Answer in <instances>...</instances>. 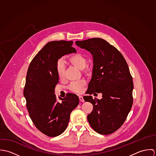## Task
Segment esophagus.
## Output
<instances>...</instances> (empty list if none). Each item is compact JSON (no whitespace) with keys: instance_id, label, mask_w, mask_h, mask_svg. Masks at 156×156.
Masks as SVG:
<instances>
[{"instance_id":"obj_1","label":"esophagus","mask_w":156,"mask_h":156,"mask_svg":"<svg viewBox=\"0 0 156 156\" xmlns=\"http://www.w3.org/2000/svg\"><path fill=\"white\" fill-rule=\"evenodd\" d=\"M79 101H81V102H84L85 101L83 98L82 96H79Z\"/></svg>"}]
</instances>
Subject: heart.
Wrapping results in <instances>:
<instances>
[{
    "label": "heart",
    "mask_w": 156,
    "mask_h": 156,
    "mask_svg": "<svg viewBox=\"0 0 156 156\" xmlns=\"http://www.w3.org/2000/svg\"><path fill=\"white\" fill-rule=\"evenodd\" d=\"M69 62L80 69H84V72L87 74H90L92 72L93 67L91 65L87 64L88 60L87 58L80 53H77L71 55L68 58ZM56 71L58 77L60 80H64L66 77V66L63 59H59L56 64ZM86 85L85 80H79L71 82L68 88L74 93L80 94L82 92L83 87Z\"/></svg>",
    "instance_id": "1"
}]
</instances>
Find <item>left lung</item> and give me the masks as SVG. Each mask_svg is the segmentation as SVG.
<instances>
[{
  "mask_svg": "<svg viewBox=\"0 0 156 156\" xmlns=\"http://www.w3.org/2000/svg\"><path fill=\"white\" fill-rule=\"evenodd\" d=\"M76 44L90 51L94 58L87 93L103 94L101 100L83 97L93 105L88 121L98 133H112L124 124L133 105V83L127 62L116 48L103 39L77 41Z\"/></svg>",
  "mask_w": 156,
  "mask_h": 156,
  "instance_id": "obj_1",
  "label": "left lung"
}]
</instances>
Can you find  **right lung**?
<instances>
[{
    "label": "right lung",
    "mask_w": 156,
    "mask_h": 156,
    "mask_svg": "<svg viewBox=\"0 0 156 156\" xmlns=\"http://www.w3.org/2000/svg\"><path fill=\"white\" fill-rule=\"evenodd\" d=\"M73 41L48 43L36 55L28 68L23 94L26 108L35 127L49 137L62 133L67 129L70 113L79 105L77 96L69 94L62 102H56L55 88L59 82L58 60L62 56L76 53Z\"/></svg>",
    "instance_id": "right-lung-1"
}]
</instances>
